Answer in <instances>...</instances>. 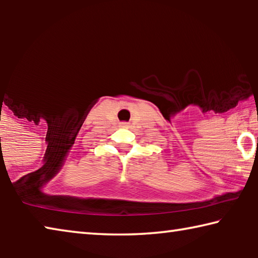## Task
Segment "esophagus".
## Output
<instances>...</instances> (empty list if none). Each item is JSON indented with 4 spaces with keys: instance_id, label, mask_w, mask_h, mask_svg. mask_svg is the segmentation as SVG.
<instances>
[{
    "instance_id": "obj_1",
    "label": "esophagus",
    "mask_w": 258,
    "mask_h": 258,
    "mask_svg": "<svg viewBox=\"0 0 258 258\" xmlns=\"http://www.w3.org/2000/svg\"><path fill=\"white\" fill-rule=\"evenodd\" d=\"M121 126H123V127H126V126H127V123H121Z\"/></svg>"
}]
</instances>
